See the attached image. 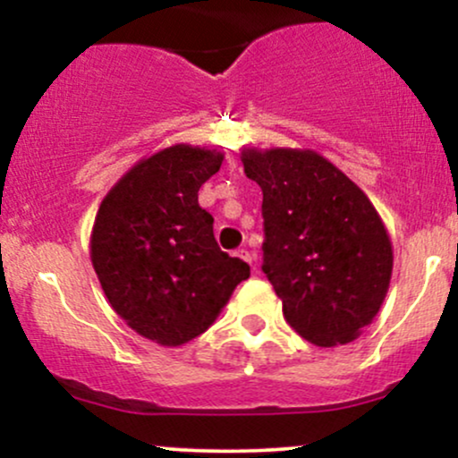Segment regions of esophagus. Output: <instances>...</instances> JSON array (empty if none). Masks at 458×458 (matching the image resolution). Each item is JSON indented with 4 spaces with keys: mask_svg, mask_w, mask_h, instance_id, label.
Here are the masks:
<instances>
[{
    "mask_svg": "<svg viewBox=\"0 0 458 458\" xmlns=\"http://www.w3.org/2000/svg\"><path fill=\"white\" fill-rule=\"evenodd\" d=\"M236 256H239V259H243L245 262H250V265H251V254L247 250H243V247H241V250H236Z\"/></svg>",
    "mask_w": 458,
    "mask_h": 458,
    "instance_id": "obj_1",
    "label": "esophagus"
}]
</instances>
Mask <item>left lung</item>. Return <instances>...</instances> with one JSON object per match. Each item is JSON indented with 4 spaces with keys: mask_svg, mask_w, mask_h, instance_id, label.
Segmentation results:
<instances>
[{
    "mask_svg": "<svg viewBox=\"0 0 458 458\" xmlns=\"http://www.w3.org/2000/svg\"><path fill=\"white\" fill-rule=\"evenodd\" d=\"M245 174L262 189V271L284 318L317 346L346 344L379 312L392 243L360 187L314 150L245 148Z\"/></svg>",
    "mask_w": 458,
    "mask_h": 458,
    "instance_id": "left-lung-1",
    "label": "left lung"
}]
</instances>
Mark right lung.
Wrapping results in <instances>:
<instances>
[{
    "label": "right lung",
    "instance_id": "right-lung-1",
    "mask_svg": "<svg viewBox=\"0 0 458 458\" xmlns=\"http://www.w3.org/2000/svg\"><path fill=\"white\" fill-rule=\"evenodd\" d=\"M224 155L163 148L120 178L98 207L90 259L105 297L131 329L163 346L204 334L250 265L219 250L198 191Z\"/></svg>",
    "mask_w": 458,
    "mask_h": 458
}]
</instances>
